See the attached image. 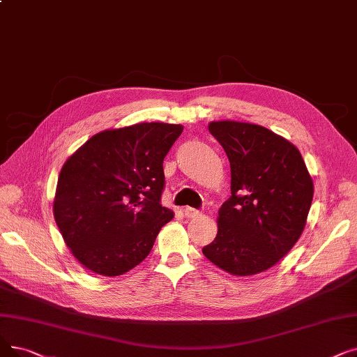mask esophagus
<instances>
[{
    "label": "esophagus",
    "instance_id": "1",
    "mask_svg": "<svg viewBox=\"0 0 357 357\" xmlns=\"http://www.w3.org/2000/svg\"><path fill=\"white\" fill-rule=\"evenodd\" d=\"M183 214L187 215L188 219H194V217H198L201 213H199V210H195L192 207H185L183 208Z\"/></svg>",
    "mask_w": 357,
    "mask_h": 357
}]
</instances>
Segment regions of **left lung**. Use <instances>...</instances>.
Returning <instances> with one entry per match:
<instances>
[{
	"label": "left lung",
	"mask_w": 357,
	"mask_h": 357,
	"mask_svg": "<svg viewBox=\"0 0 357 357\" xmlns=\"http://www.w3.org/2000/svg\"><path fill=\"white\" fill-rule=\"evenodd\" d=\"M208 131L227 154L231 195L203 254L234 275L262 273L301 238L312 204V178L299 150L264 127L214 121Z\"/></svg>",
	"instance_id": "obj_1"
}]
</instances>
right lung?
<instances>
[{
	"instance_id": "1",
	"label": "right lung",
	"mask_w": 357,
	"mask_h": 357,
	"mask_svg": "<svg viewBox=\"0 0 357 357\" xmlns=\"http://www.w3.org/2000/svg\"><path fill=\"white\" fill-rule=\"evenodd\" d=\"M182 130L163 122L106 130L64 163L54 217L71 254L87 270L121 275L150 254L174 217L160 204L163 159Z\"/></svg>"
}]
</instances>
